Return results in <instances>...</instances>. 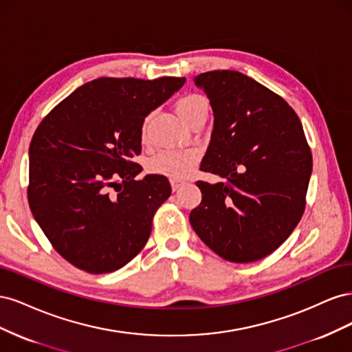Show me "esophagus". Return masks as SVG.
<instances>
[{
    "mask_svg": "<svg viewBox=\"0 0 352 352\" xmlns=\"http://www.w3.org/2000/svg\"><path fill=\"white\" fill-rule=\"evenodd\" d=\"M184 184H185L184 180H177V179H172V180H170V185H172V189H173V190H177Z\"/></svg>",
    "mask_w": 352,
    "mask_h": 352,
    "instance_id": "esophagus-1",
    "label": "esophagus"
}]
</instances>
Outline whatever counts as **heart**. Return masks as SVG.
Segmentation results:
<instances>
[{
  "label": "heart",
  "instance_id": "obj_1",
  "mask_svg": "<svg viewBox=\"0 0 352 352\" xmlns=\"http://www.w3.org/2000/svg\"><path fill=\"white\" fill-rule=\"evenodd\" d=\"M175 110L177 116L186 124H192L199 117H207L208 114V101L199 94H186L182 98L176 101ZM148 136V117L144 120L141 127L142 141ZM199 162V153L197 150H166L154 155L148 170L154 175L166 176L170 179L182 180L194 172Z\"/></svg>",
  "mask_w": 352,
  "mask_h": 352
}]
</instances>
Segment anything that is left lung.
Instances as JSON below:
<instances>
[{
  "label": "left lung",
  "instance_id": "1",
  "mask_svg": "<svg viewBox=\"0 0 352 352\" xmlns=\"http://www.w3.org/2000/svg\"><path fill=\"white\" fill-rule=\"evenodd\" d=\"M194 80L214 113L199 168L226 180H198L202 199L190 226L221 258L261 260L304 214L313 157L302 124L282 97L239 72L212 70Z\"/></svg>",
  "mask_w": 352,
  "mask_h": 352
}]
</instances>
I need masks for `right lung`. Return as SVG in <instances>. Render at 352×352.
Here are the masks:
<instances>
[{"label": "right lung", "instance_id": "obj_1", "mask_svg": "<svg viewBox=\"0 0 352 352\" xmlns=\"http://www.w3.org/2000/svg\"><path fill=\"white\" fill-rule=\"evenodd\" d=\"M185 78H100L82 85L39 123L29 146L28 199L42 232L74 267L92 274L123 267L150 238L172 194L167 177L142 167L145 117Z\"/></svg>", "mask_w": 352, "mask_h": 352}]
</instances>
